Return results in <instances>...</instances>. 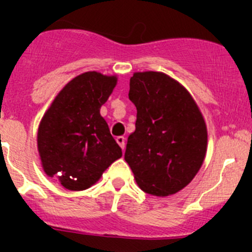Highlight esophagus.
Returning a JSON list of instances; mask_svg holds the SVG:
<instances>
[{
	"instance_id": "1",
	"label": "esophagus",
	"mask_w": 252,
	"mask_h": 252,
	"mask_svg": "<svg viewBox=\"0 0 252 252\" xmlns=\"http://www.w3.org/2000/svg\"><path fill=\"white\" fill-rule=\"evenodd\" d=\"M125 137L124 136H117L116 137V141H117V144H119L120 146H121L122 150H125Z\"/></svg>"
}]
</instances>
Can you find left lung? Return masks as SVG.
Returning <instances> with one entry per match:
<instances>
[{
  "instance_id": "8db88e82",
  "label": "left lung",
  "mask_w": 252,
  "mask_h": 252,
  "mask_svg": "<svg viewBox=\"0 0 252 252\" xmlns=\"http://www.w3.org/2000/svg\"><path fill=\"white\" fill-rule=\"evenodd\" d=\"M128 98L137 110L125 160L148 194H174L188 186L206 157L207 128L188 91L164 73H135Z\"/></svg>"
}]
</instances>
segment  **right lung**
Returning a JSON list of instances; mask_svg holds the SVG:
<instances>
[{"label": "right lung", "mask_w": 252, "mask_h": 252, "mask_svg": "<svg viewBox=\"0 0 252 252\" xmlns=\"http://www.w3.org/2000/svg\"><path fill=\"white\" fill-rule=\"evenodd\" d=\"M117 78L87 72L69 82L40 122L37 149L44 171L69 190L90 188L122 150L99 113Z\"/></svg>", "instance_id": "1"}]
</instances>
